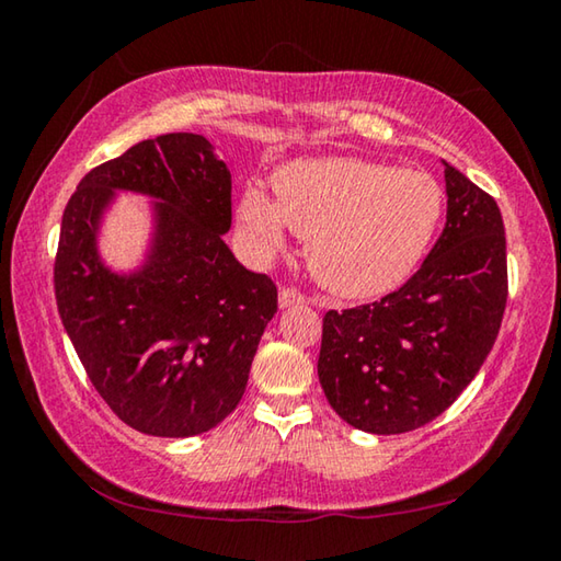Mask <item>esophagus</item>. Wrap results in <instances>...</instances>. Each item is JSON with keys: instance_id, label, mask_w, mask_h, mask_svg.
I'll return each mask as SVG.
<instances>
[{"instance_id": "34e87169", "label": "esophagus", "mask_w": 561, "mask_h": 561, "mask_svg": "<svg viewBox=\"0 0 561 561\" xmlns=\"http://www.w3.org/2000/svg\"><path fill=\"white\" fill-rule=\"evenodd\" d=\"M299 304H307V297L299 289L294 287H282L279 289V307L287 309V307H299Z\"/></svg>"}]
</instances>
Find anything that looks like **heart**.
I'll return each instance as SVG.
<instances>
[{"label": "heart", "instance_id": "obj_1", "mask_svg": "<svg viewBox=\"0 0 561 561\" xmlns=\"http://www.w3.org/2000/svg\"><path fill=\"white\" fill-rule=\"evenodd\" d=\"M274 197L247 187L240 225L260 262L307 237L314 277L341 297L391 291L428 252L445 213L438 180L356 158L297 160L274 173Z\"/></svg>", "mask_w": 561, "mask_h": 561}]
</instances>
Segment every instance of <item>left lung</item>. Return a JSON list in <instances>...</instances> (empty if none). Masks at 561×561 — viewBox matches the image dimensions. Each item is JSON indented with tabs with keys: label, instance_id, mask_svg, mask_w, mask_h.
Segmentation results:
<instances>
[{
	"label": "left lung",
	"instance_id": "obj_1",
	"mask_svg": "<svg viewBox=\"0 0 561 561\" xmlns=\"http://www.w3.org/2000/svg\"><path fill=\"white\" fill-rule=\"evenodd\" d=\"M448 222L411 279L381 301L329 309L319 383L358 431L421 428L480 371L507 304V244L497 203L445 163Z\"/></svg>",
	"mask_w": 561,
	"mask_h": 561
}]
</instances>
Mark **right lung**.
I'll return each instance as SVG.
<instances>
[{
    "label": "right lung",
    "mask_w": 561,
    "mask_h": 561,
    "mask_svg": "<svg viewBox=\"0 0 561 561\" xmlns=\"http://www.w3.org/2000/svg\"><path fill=\"white\" fill-rule=\"evenodd\" d=\"M116 188L156 196L149 262L133 275L100 262V215ZM232 178L210 140H140L83 180L61 217L56 307L93 388L123 423L158 438L215 428L247 388L277 284L234 260Z\"/></svg>",
    "instance_id": "obj_1"
}]
</instances>
